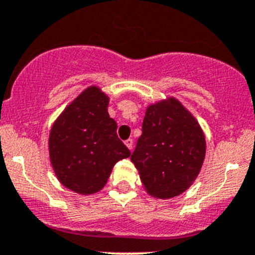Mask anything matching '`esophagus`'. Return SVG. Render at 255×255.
Masks as SVG:
<instances>
[{
	"mask_svg": "<svg viewBox=\"0 0 255 255\" xmlns=\"http://www.w3.org/2000/svg\"><path fill=\"white\" fill-rule=\"evenodd\" d=\"M125 144H126V146L129 149V150H132V149H133V139H130V138H129V139L126 140Z\"/></svg>",
	"mask_w": 255,
	"mask_h": 255,
	"instance_id": "34e87169",
	"label": "esophagus"
}]
</instances>
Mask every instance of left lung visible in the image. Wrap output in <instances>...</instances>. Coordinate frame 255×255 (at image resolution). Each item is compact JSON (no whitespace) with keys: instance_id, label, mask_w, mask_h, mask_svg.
<instances>
[{"instance_id":"left-lung-1","label":"left lung","mask_w":255,"mask_h":255,"mask_svg":"<svg viewBox=\"0 0 255 255\" xmlns=\"http://www.w3.org/2000/svg\"><path fill=\"white\" fill-rule=\"evenodd\" d=\"M142 127L130 160L144 189L163 200L181 195L194 184L204 164L202 128L175 97L149 105Z\"/></svg>"}]
</instances>
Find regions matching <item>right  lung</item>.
<instances>
[{"label": "right lung", "instance_id": "right-lung-1", "mask_svg": "<svg viewBox=\"0 0 255 255\" xmlns=\"http://www.w3.org/2000/svg\"><path fill=\"white\" fill-rule=\"evenodd\" d=\"M110 97L89 86L54 121L49 158L59 181L80 195L104 189L115 164L130 151L117 137V123L107 112Z\"/></svg>", "mask_w": 255, "mask_h": 255}]
</instances>
